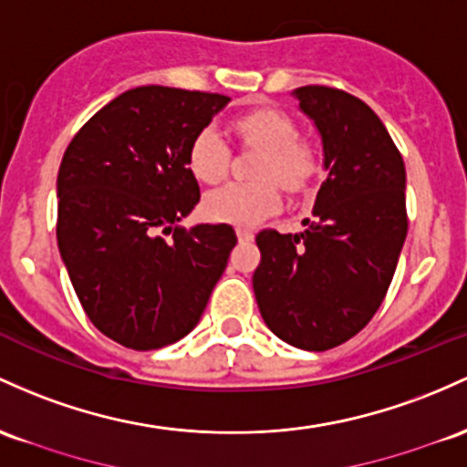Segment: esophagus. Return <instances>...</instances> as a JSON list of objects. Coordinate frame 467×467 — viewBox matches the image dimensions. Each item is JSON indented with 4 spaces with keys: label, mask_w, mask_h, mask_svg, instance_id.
I'll use <instances>...</instances> for the list:
<instances>
[{
    "label": "esophagus",
    "mask_w": 467,
    "mask_h": 467,
    "mask_svg": "<svg viewBox=\"0 0 467 467\" xmlns=\"http://www.w3.org/2000/svg\"><path fill=\"white\" fill-rule=\"evenodd\" d=\"M237 237H239V242H253L254 233L248 228H237Z\"/></svg>",
    "instance_id": "1"
}]
</instances>
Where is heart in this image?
Instances as JSON below:
<instances>
[{
  "mask_svg": "<svg viewBox=\"0 0 467 467\" xmlns=\"http://www.w3.org/2000/svg\"><path fill=\"white\" fill-rule=\"evenodd\" d=\"M234 130L248 146L264 150L254 177L259 182L228 183L208 192L203 213L213 222L254 225L275 214L281 206V188L301 191L317 171V155L310 143L296 140V126L285 112L259 109L234 121ZM188 163L194 177L206 183L222 182L228 172L230 150L214 128H203L188 148ZM277 181L275 182L274 179Z\"/></svg>",
  "mask_w": 467,
  "mask_h": 467,
  "instance_id": "obj_1",
  "label": "heart"
}]
</instances>
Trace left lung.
Listing matches in <instances>:
<instances>
[{
    "mask_svg": "<svg viewBox=\"0 0 467 467\" xmlns=\"http://www.w3.org/2000/svg\"><path fill=\"white\" fill-rule=\"evenodd\" d=\"M324 148L326 179L304 233L257 234L253 288L281 341L321 352L375 317L408 234L406 166L375 110L327 86L292 90Z\"/></svg>",
    "mask_w": 467,
    "mask_h": 467,
    "instance_id": "8db88e82",
    "label": "left lung"
}]
</instances>
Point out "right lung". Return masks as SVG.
Instances as JSON below:
<instances>
[{
    "label": "right lung",
    "instance_id": "right-lung-1",
    "mask_svg": "<svg viewBox=\"0 0 467 467\" xmlns=\"http://www.w3.org/2000/svg\"><path fill=\"white\" fill-rule=\"evenodd\" d=\"M228 101L166 86L126 90L61 159V261L97 330L132 350L171 346L199 324L237 244L228 223L179 225L199 202L188 148Z\"/></svg>",
    "mask_w": 467,
    "mask_h": 467
}]
</instances>
